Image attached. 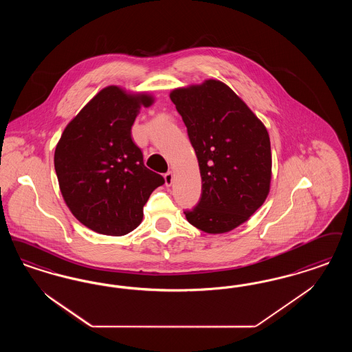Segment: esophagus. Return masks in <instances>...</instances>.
Instances as JSON below:
<instances>
[{"label": "esophagus", "mask_w": 352, "mask_h": 352, "mask_svg": "<svg viewBox=\"0 0 352 352\" xmlns=\"http://www.w3.org/2000/svg\"><path fill=\"white\" fill-rule=\"evenodd\" d=\"M164 178H165V184L170 186V184L173 183V173L168 171V173L164 175Z\"/></svg>", "instance_id": "34e87169"}]
</instances>
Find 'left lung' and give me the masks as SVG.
<instances>
[{
  "label": "left lung",
  "mask_w": 352,
  "mask_h": 352,
  "mask_svg": "<svg viewBox=\"0 0 352 352\" xmlns=\"http://www.w3.org/2000/svg\"><path fill=\"white\" fill-rule=\"evenodd\" d=\"M197 153L201 197L186 219L217 234L241 226L266 200L271 182L267 129L246 103L217 80L170 93Z\"/></svg>",
  "instance_id": "obj_1"
}]
</instances>
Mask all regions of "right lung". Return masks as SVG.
<instances>
[{"label":"right lung","instance_id":"1","mask_svg":"<svg viewBox=\"0 0 352 352\" xmlns=\"http://www.w3.org/2000/svg\"><path fill=\"white\" fill-rule=\"evenodd\" d=\"M153 97L107 86L64 129L55 151L60 191L74 217L106 236L140 226L142 208L165 179L144 165L131 128Z\"/></svg>","mask_w":352,"mask_h":352}]
</instances>
